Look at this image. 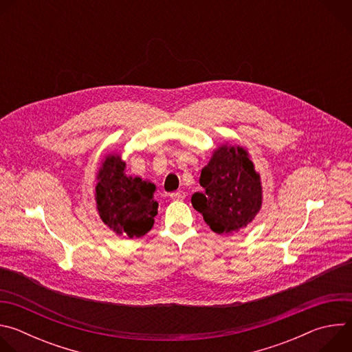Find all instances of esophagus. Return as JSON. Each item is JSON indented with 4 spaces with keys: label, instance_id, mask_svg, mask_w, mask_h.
Instances as JSON below:
<instances>
[{
    "label": "esophagus",
    "instance_id": "esophagus-1",
    "mask_svg": "<svg viewBox=\"0 0 352 352\" xmlns=\"http://www.w3.org/2000/svg\"><path fill=\"white\" fill-rule=\"evenodd\" d=\"M170 197H171V199H175V200H182V199H185V192H184V190L173 192V193H170Z\"/></svg>",
    "mask_w": 352,
    "mask_h": 352
}]
</instances>
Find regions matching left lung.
<instances>
[{
  "instance_id": "8db88e82",
  "label": "left lung",
  "mask_w": 352,
  "mask_h": 352,
  "mask_svg": "<svg viewBox=\"0 0 352 352\" xmlns=\"http://www.w3.org/2000/svg\"><path fill=\"white\" fill-rule=\"evenodd\" d=\"M199 184L205 190L192 195V206L217 234L242 230L261 210V177L239 146L219 147L202 170Z\"/></svg>"
}]
</instances>
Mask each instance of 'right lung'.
Masks as SVG:
<instances>
[{"mask_svg": "<svg viewBox=\"0 0 352 352\" xmlns=\"http://www.w3.org/2000/svg\"><path fill=\"white\" fill-rule=\"evenodd\" d=\"M121 156H107L97 175L96 202L100 217L114 232L139 238L153 227L159 204L155 184L126 177Z\"/></svg>", "mask_w": 352, "mask_h": 352, "instance_id": "add662e5", "label": "right lung"}]
</instances>
